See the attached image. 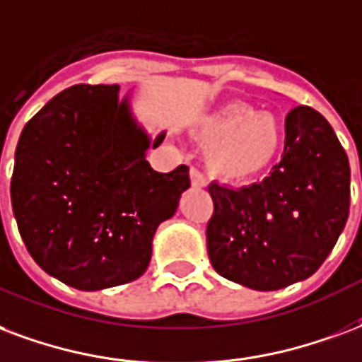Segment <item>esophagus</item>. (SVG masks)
Listing matches in <instances>:
<instances>
[{
  "instance_id": "34e87169",
  "label": "esophagus",
  "mask_w": 362,
  "mask_h": 362,
  "mask_svg": "<svg viewBox=\"0 0 362 362\" xmlns=\"http://www.w3.org/2000/svg\"><path fill=\"white\" fill-rule=\"evenodd\" d=\"M189 178H192V186H194V188H203V186L207 184L203 173L202 170H197V168H189Z\"/></svg>"
}]
</instances>
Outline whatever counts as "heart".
Returning a JSON list of instances; mask_svg holds the SVG:
<instances>
[{
	"mask_svg": "<svg viewBox=\"0 0 362 362\" xmlns=\"http://www.w3.org/2000/svg\"><path fill=\"white\" fill-rule=\"evenodd\" d=\"M197 132L211 147V170L228 182H245L263 174L276 160L286 136L276 115L259 113L245 101H230L202 117Z\"/></svg>",
	"mask_w": 362,
	"mask_h": 362,
	"instance_id": "b5f03b06",
	"label": "heart"
}]
</instances>
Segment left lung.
I'll list each match as a JSON object with an SVG mask.
<instances>
[{"mask_svg":"<svg viewBox=\"0 0 362 362\" xmlns=\"http://www.w3.org/2000/svg\"><path fill=\"white\" fill-rule=\"evenodd\" d=\"M349 160L330 122L307 105L291 109L282 160L263 182L209 186L215 203L207 224L213 269L257 291L315 274L349 216Z\"/></svg>","mask_w":362,"mask_h":362,"instance_id":"left-lung-1","label":"left lung"}]
</instances>
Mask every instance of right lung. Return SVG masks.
Wrapping results in <instances>:
<instances>
[{"instance_id":"right-lung-1","label":"right lung","mask_w":362,"mask_h":362,"mask_svg":"<svg viewBox=\"0 0 362 362\" xmlns=\"http://www.w3.org/2000/svg\"><path fill=\"white\" fill-rule=\"evenodd\" d=\"M119 86L76 84L34 115L18 138L11 203L40 269L98 291L132 282L151 261L155 230L176 213L189 168L157 173L151 138Z\"/></svg>"}]
</instances>
